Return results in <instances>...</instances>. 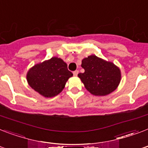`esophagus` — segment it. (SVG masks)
I'll list each match as a JSON object with an SVG mask.
<instances>
[{
	"instance_id": "1",
	"label": "esophagus",
	"mask_w": 148,
	"mask_h": 148,
	"mask_svg": "<svg viewBox=\"0 0 148 148\" xmlns=\"http://www.w3.org/2000/svg\"><path fill=\"white\" fill-rule=\"evenodd\" d=\"M78 73H79V71H78L77 70L74 71L73 72V74H74V76H77Z\"/></svg>"
}]
</instances>
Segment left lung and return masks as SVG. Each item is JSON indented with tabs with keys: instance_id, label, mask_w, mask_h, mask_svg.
Instances as JSON below:
<instances>
[{
	"instance_id": "obj_1",
	"label": "left lung",
	"mask_w": 148,
	"mask_h": 148,
	"mask_svg": "<svg viewBox=\"0 0 148 148\" xmlns=\"http://www.w3.org/2000/svg\"><path fill=\"white\" fill-rule=\"evenodd\" d=\"M84 73L78 77L85 88L95 96H106L113 92L121 80V71L112 62H106L96 55H90L82 60Z\"/></svg>"
}]
</instances>
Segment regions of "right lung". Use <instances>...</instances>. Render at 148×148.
Listing matches in <instances>:
<instances>
[{
	"label": "right lung",
	"instance_id": "obj_1",
	"mask_svg": "<svg viewBox=\"0 0 148 148\" xmlns=\"http://www.w3.org/2000/svg\"><path fill=\"white\" fill-rule=\"evenodd\" d=\"M73 76L63 60L51 58L31 68L26 74L29 85L45 97H53L64 88L66 82Z\"/></svg>",
	"mask_w": 148,
	"mask_h": 148
}]
</instances>
